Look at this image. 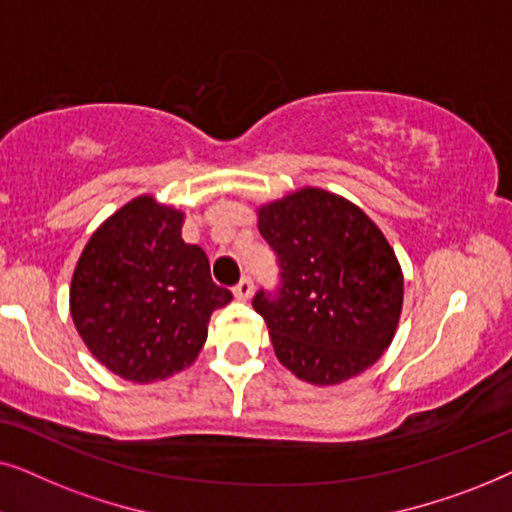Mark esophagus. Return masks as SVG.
Wrapping results in <instances>:
<instances>
[{"label":"esophagus","mask_w":512,"mask_h":512,"mask_svg":"<svg viewBox=\"0 0 512 512\" xmlns=\"http://www.w3.org/2000/svg\"><path fill=\"white\" fill-rule=\"evenodd\" d=\"M233 291L237 300H249L251 293H254V282H251L249 277H242Z\"/></svg>","instance_id":"1"}]
</instances>
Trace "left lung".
I'll return each mask as SVG.
<instances>
[{"label": "left lung", "mask_w": 512, "mask_h": 512, "mask_svg": "<svg viewBox=\"0 0 512 512\" xmlns=\"http://www.w3.org/2000/svg\"><path fill=\"white\" fill-rule=\"evenodd\" d=\"M258 230L282 272L254 310L282 366L319 387L373 366L403 310V272L382 230L354 202L312 186L258 209Z\"/></svg>", "instance_id": "8db88e82"}]
</instances>
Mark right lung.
<instances>
[{"label": "right lung", "mask_w": 512, "mask_h": 512, "mask_svg": "<svg viewBox=\"0 0 512 512\" xmlns=\"http://www.w3.org/2000/svg\"><path fill=\"white\" fill-rule=\"evenodd\" d=\"M184 212L139 195L111 214L76 263L69 310L90 354L123 380H165L195 361L233 293L207 254L181 240Z\"/></svg>", "instance_id": "add662e5"}]
</instances>
